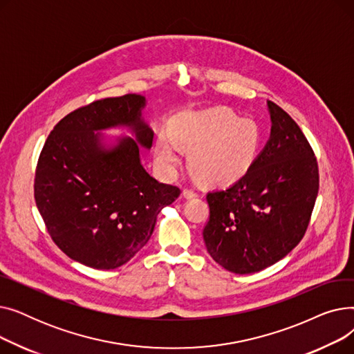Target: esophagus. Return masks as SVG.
<instances>
[{
	"label": "esophagus",
	"instance_id": "1",
	"mask_svg": "<svg viewBox=\"0 0 354 354\" xmlns=\"http://www.w3.org/2000/svg\"><path fill=\"white\" fill-rule=\"evenodd\" d=\"M182 195H183V198H187V199H192V198H195V196H198V194L194 191V189H183V192H182Z\"/></svg>",
	"mask_w": 354,
	"mask_h": 354
}]
</instances>
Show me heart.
I'll return each mask as SVG.
<instances>
[{"label": "heart", "mask_w": 354, "mask_h": 354, "mask_svg": "<svg viewBox=\"0 0 354 354\" xmlns=\"http://www.w3.org/2000/svg\"><path fill=\"white\" fill-rule=\"evenodd\" d=\"M178 146L191 151L192 172L209 182H230L244 175L254 163L261 133L252 120L241 119L224 107L191 111L179 116L172 136L160 133L158 160L165 169L179 162Z\"/></svg>", "instance_id": "b5f03b06"}]
</instances>
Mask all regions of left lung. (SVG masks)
Wrapping results in <instances>:
<instances>
[{"label":"left lung","mask_w":354,"mask_h":354,"mask_svg":"<svg viewBox=\"0 0 354 354\" xmlns=\"http://www.w3.org/2000/svg\"><path fill=\"white\" fill-rule=\"evenodd\" d=\"M267 106L271 133L263 151L239 180L207 195V251L235 274L258 272L292 251L319 194L317 160L301 129L280 106Z\"/></svg>","instance_id":"1"}]
</instances>
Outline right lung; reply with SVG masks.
<instances>
[{
	"instance_id": "obj_1",
	"label": "right lung",
	"mask_w": 354,
	"mask_h": 354,
	"mask_svg": "<svg viewBox=\"0 0 354 354\" xmlns=\"http://www.w3.org/2000/svg\"><path fill=\"white\" fill-rule=\"evenodd\" d=\"M145 106L143 96L124 95L71 111L54 126L37 163L34 198L50 236L90 268L132 259L152 236L158 214L180 194L140 162V147L149 151L153 142ZM119 127L133 138L109 142L101 133Z\"/></svg>"
}]
</instances>
